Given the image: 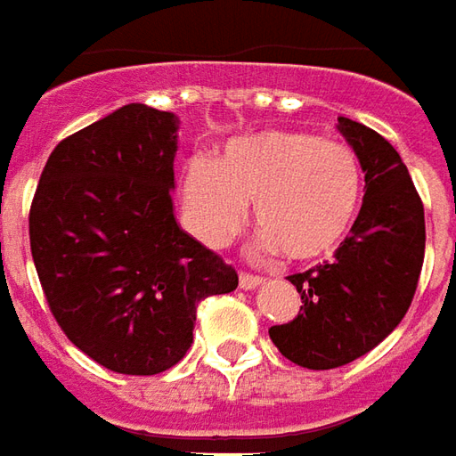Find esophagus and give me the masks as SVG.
I'll return each mask as SVG.
<instances>
[{
    "label": "esophagus",
    "mask_w": 456,
    "mask_h": 456,
    "mask_svg": "<svg viewBox=\"0 0 456 456\" xmlns=\"http://www.w3.org/2000/svg\"><path fill=\"white\" fill-rule=\"evenodd\" d=\"M264 279L261 276H254V273H241L239 276V286L244 289V291H254V289H259Z\"/></svg>",
    "instance_id": "obj_1"
}]
</instances>
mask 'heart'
I'll return each mask as SVG.
<instances>
[{"label":"heart","mask_w":456,"mask_h":456,"mask_svg":"<svg viewBox=\"0 0 456 456\" xmlns=\"http://www.w3.org/2000/svg\"><path fill=\"white\" fill-rule=\"evenodd\" d=\"M362 167L346 142L305 130H259L229 140L212 165L187 162L184 217L202 244H224L244 205L261 229L259 247L291 261H316L338 249L358 217Z\"/></svg>","instance_id":"b5f03b06"}]
</instances>
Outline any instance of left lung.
Returning a JSON list of instances; mask_svg holds the SVG:
<instances>
[{
	"instance_id": "left-lung-1",
	"label": "left lung",
	"mask_w": 456,
	"mask_h": 456,
	"mask_svg": "<svg viewBox=\"0 0 456 456\" xmlns=\"http://www.w3.org/2000/svg\"><path fill=\"white\" fill-rule=\"evenodd\" d=\"M336 128L365 173L361 212L333 261L289 276L304 305L269 328L283 358L308 370L348 365L383 343L412 304L425 259V209L405 162L362 123L340 116Z\"/></svg>"
}]
</instances>
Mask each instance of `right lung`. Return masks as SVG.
Masks as SVG:
<instances>
[{"label": "right lung", "instance_id": "right-lung-1", "mask_svg": "<svg viewBox=\"0 0 456 456\" xmlns=\"http://www.w3.org/2000/svg\"><path fill=\"white\" fill-rule=\"evenodd\" d=\"M180 118L128 103L61 140L28 212L31 256L76 348L123 375H158L192 346L197 304L237 272L175 219Z\"/></svg>", "mask_w": 456, "mask_h": 456}]
</instances>
